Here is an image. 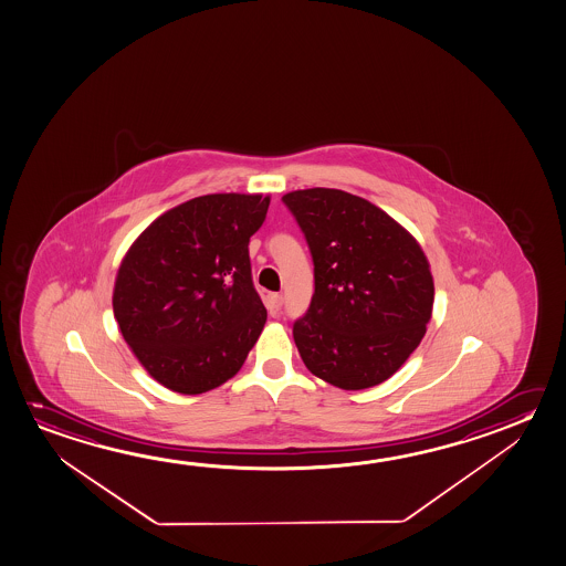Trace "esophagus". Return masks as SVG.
Returning a JSON list of instances; mask_svg holds the SVG:
<instances>
[{
    "mask_svg": "<svg viewBox=\"0 0 566 566\" xmlns=\"http://www.w3.org/2000/svg\"><path fill=\"white\" fill-rule=\"evenodd\" d=\"M265 306H268V313H270L271 316H277L281 306H283V296L277 295V293H271V295L268 296V301H265Z\"/></svg>",
    "mask_w": 566,
    "mask_h": 566,
    "instance_id": "1",
    "label": "esophagus"
}]
</instances>
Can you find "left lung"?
Wrapping results in <instances>:
<instances>
[{"mask_svg": "<svg viewBox=\"0 0 566 566\" xmlns=\"http://www.w3.org/2000/svg\"><path fill=\"white\" fill-rule=\"evenodd\" d=\"M283 202L305 233L314 293L293 338L311 374L358 391L379 386L421 344L434 283L419 242L366 198L293 190Z\"/></svg>", "mask_w": 566, "mask_h": 566, "instance_id": "left-lung-1", "label": "left lung"}]
</instances>
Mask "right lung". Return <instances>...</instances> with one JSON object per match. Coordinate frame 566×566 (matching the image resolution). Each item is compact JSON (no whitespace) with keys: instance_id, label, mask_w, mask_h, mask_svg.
Returning a JSON list of instances; mask_svg holds the SVG:
<instances>
[{"instance_id":"add662e5","label":"right lung","mask_w":566,"mask_h":566,"mask_svg":"<svg viewBox=\"0 0 566 566\" xmlns=\"http://www.w3.org/2000/svg\"><path fill=\"white\" fill-rule=\"evenodd\" d=\"M270 197L205 195L167 210L117 270L114 316L147 374L182 395L235 376L268 311L253 289L248 243Z\"/></svg>"}]
</instances>
